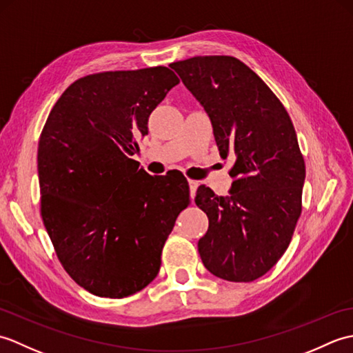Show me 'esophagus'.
<instances>
[{
	"label": "esophagus",
	"instance_id": "1",
	"mask_svg": "<svg viewBox=\"0 0 353 353\" xmlns=\"http://www.w3.org/2000/svg\"><path fill=\"white\" fill-rule=\"evenodd\" d=\"M188 185H190L191 197H194V196H196V192H197V188H199V182L197 181H188Z\"/></svg>",
	"mask_w": 353,
	"mask_h": 353
}]
</instances>
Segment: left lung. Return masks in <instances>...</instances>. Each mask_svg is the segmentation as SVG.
I'll list each match as a JSON object with an SVG mask.
<instances>
[{
  "label": "left lung",
  "mask_w": 353,
  "mask_h": 353,
  "mask_svg": "<svg viewBox=\"0 0 353 353\" xmlns=\"http://www.w3.org/2000/svg\"><path fill=\"white\" fill-rule=\"evenodd\" d=\"M170 66L205 108L220 154L235 159L229 196L197 190L196 205L209 219L200 258L216 277L252 282L288 249L302 212L305 161L294 125L272 89L235 57L197 56Z\"/></svg>",
  "instance_id": "1"
}]
</instances>
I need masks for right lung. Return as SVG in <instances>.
<instances>
[{
    "label": "right lung",
    "mask_w": 353,
    "mask_h": 353,
    "mask_svg": "<svg viewBox=\"0 0 353 353\" xmlns=\"http://www.w3.org/2000/svg\"><path fill=\"white\" fill-rule=\"evenodd\" d=\"M177 83L167 66L91 74L66 89L43 125L42 220L66 273L95 296L145 288L190 205L183 176L153 177L132 159L150 114Z\"/></svg>",
    "instance_id": "add662e5"
}]
</instances>
